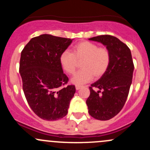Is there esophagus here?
I'll return each mask as SVG.
<instances>
[{
  "label": "esophagus",
  "mask_w": 150,
  "mask_h": 150,
  "mask_svg": "<svg viewBox=\"0 0 150 150\" xmlns=\"http://www.w3.org/2000/svg\"><path fill=\"white\" fill-rule=\"evenodd\" d=\"M81 87H82V86H75V88H76V90H79V89L81 88Z\"/></svg>",
  "instance_id": "obj_1"
}]
</instances>
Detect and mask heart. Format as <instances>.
Wrapping results in <instances>:
<instances>
[{"label":"heart","mask_w":150,"mask_h":150,"mask_svg":"<svg viewBox=\"0 0 150 150\" xmlns=\"http://www.w3.org/2000/svg\"><path fill=\"white\" fill-rule=\"evenodd\" d=\"M110 51L99 47L89 41L78 43L72 48V53L68 51L62 53L59 62L62 67L69 75L75 72L78 62H81L82 69L75 74L71 79L73 84L80 86L88 83L93 78H99L105 73L110 66Z\"/></svg>","instance_id":"b5f03b06"}]
</instances>
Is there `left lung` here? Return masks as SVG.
<instances>
[{
  "mask_svg": "<svg viewBox=\"0 0 150 150\" xmlns=\"http://www.w3.org/2000/svg\"><path fill=\"white\" fill-rule=\"evenodd\" d=\"M88 40L102 43L111 56L105 73L89 87L90 96L86 100L91 117L107 120L120 112L128 97L134 69L132 56L129 48L114 36L104 35Z\"/></svg>",
  "mask_w": 150,
  "mask_h": 150,
  "instance_id": "obj_1",
  "label": "left lung"
}]
</instances>
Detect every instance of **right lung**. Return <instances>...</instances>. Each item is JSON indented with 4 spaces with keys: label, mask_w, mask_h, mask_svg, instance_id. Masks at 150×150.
<instances>
[{
    "label": "right lung",
    "mask_w": 150,
    "mask_h": 150,
    "mask_svg": "<svg viewBox=\"0 0 150 150\" xmlns=\"http://www.w3.org/2000/svg\"><path fill=\"white\" fill-rule=\"evenodd\" d=\"M73 39L43 34L33 38L21 53L19 73L30 108L40 118L57 120L67 115L75 93L59 62Z\"/></svg>",
    "instance_id": "right-lung-1"
}]
</instances>
